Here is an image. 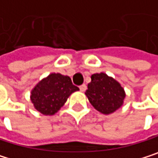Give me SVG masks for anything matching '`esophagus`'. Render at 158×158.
<instances>
[{
    "label": "esophagus",
    "instance_id": "1",
    "mask_svg": "<svg viewBox=\"0 0 158 158\" xmlns=\"http://www.w3.org/2000/svg\"><path fill=\"white\" fill-rule=\"evenodd\" d=\"M80 90L82 91V92H85V90H86V85L84 84V85H80Z\"/></svg>",
    "mask_w": 158,
    "mask_h": 158
}]
</instances>
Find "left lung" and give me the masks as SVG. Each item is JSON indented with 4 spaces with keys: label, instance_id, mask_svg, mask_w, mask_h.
Listing matches in <instances>:
<instances>
[{
    "label": "left lung",
    "instance_id": "left-lung-1",
    "mask_svg": "<svg viewBox=\"0 0 158 158\" xmlns=\"http://www.w3.org/2000/svg\"><path fill=\"white\" fill-rule=\"evenodd\" d=\"M85 95L92 106L104 114H112L120 108L126 96L120 84L103 73L91 76Z\"/></svg>",
    "mask_w": 158,
    "mask_h": 158
}]
</instances>
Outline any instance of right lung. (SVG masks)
Segmentation results:
<instances>
[{
    "instance_id": "add662e5",
    "label": "right lung",
    "mask_w": 158,
    "mask_h": 158,
    "mask_svg": "<svg viewBox=\"0 0 158 158\" xmlns=\"http://www.w3.org/2000/svg\"><path fill=\"white\" fill-rule=\"evenodd\" d=\"M79 88L69 76L51 73L31 91V100L35 109L43 114H54L66 102L68 97Z\"/></svg>"
}]
</instances>
